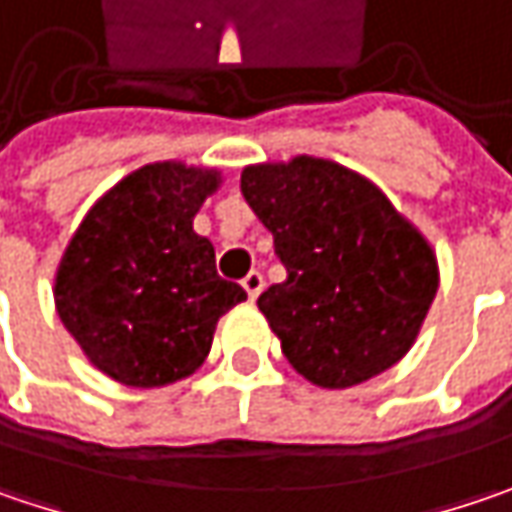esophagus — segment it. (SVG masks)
I'll return each mask as SVG.
<instances>
[{
    "label": "esophagus",
    "instance_id": "esophagus-1",
    "mask_svg": "<svg viewBox=\"0 0 512 512\" xmlns=\"http://www.w3.org/2000/svg\"><path fill=\"white\" fill-rule=\"evenodd\" d=\"M243 289H246V292H249V298L255 301L257 295L263 292V275H260L257 269H252V272H249V275L243 278Z\"/></svg>",
    "mask_w": 512,
    "mask_h": 512
}]
</instances>
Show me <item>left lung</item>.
<instances>
[{"instance_id":"obj_1","label":"left lung","mask_w":512,"mask_h":512,"mask_svg":"<svg viewBox=\"0 0 512 512\" xmlns=\"http://www.w3.org/2000/svg\"><path fill=\"white\" fill-rule=\"evenodd\" d=\"M240 191L286 266L257 307L289 365L330 391L397 365L435 301L429 240L371 179L330 159L243 167Z\"/></svg>"}]
</instances>
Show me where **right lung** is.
Returning a JSON list of instances; mask_svg holds the SVG:
<instances>
[{
    "label": "right lung",
    "instance_id": "right-lung-1",
    "mask_svg": "<svg viewBox=\"0 0 512 512\" xmlns=\"http://www.w3.org/2000/svg\"><path fill=\"white\" fill-rule=\"evenodd\" d=\"M214 167L153 162L83 217L54 275V307L86 359L127 388H162L205 362L220 316L246 301L217 275L196 211L220 188Z\"/></svg>",
    "mask_w": 512,
    "mask_h": 512
}]
</instances>
